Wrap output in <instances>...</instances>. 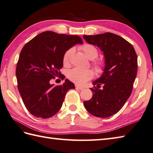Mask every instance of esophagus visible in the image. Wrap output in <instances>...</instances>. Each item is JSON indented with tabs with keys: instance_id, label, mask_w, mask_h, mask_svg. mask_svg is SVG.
Segmentation results:
<instances>
[{
	"instance_id": "obj_1",
	"label": "esophagus",
	"mask_w": 153,
	"mask_h": 153,
	"mask_svg": "<svg viewBox=\"0 0 153 153\" xmlns=\"http://www.w3.org/2000/svg\"><path fill=\"white\" fill-rule=\"evenodd\" d=\"M75 87H76V89L80 90H81L84 89L83 87H82V86H79V85H76V86H75Z\"/></svg>"
}]
</instances>
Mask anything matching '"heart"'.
Here are the masks:
<instances>
[{"label": "heart", "instance_id": "obj_1", "mask_svg": "<svg viewBox=\"0 0 153 153\" xmlns=\"http://www.w3.org/2000/svg\"><path fill=\"white\" fill-rule=\"evenodd\" d=\"M84 53L89 59H94L98 57V51L96 47L91 44H85L81 47ZM73 49H69L67 50L63 56V63L67 65L70 62L71 55L73 54ZM96 68L98 72L102 70V64L101 63H96ZM94 76V73L90 70H84L79 68H74L68 73V77L74 83L82 85L86 81L91 79Z\"/></svg>", "mask_w": 153, "mask_h": 153}]
</instances>
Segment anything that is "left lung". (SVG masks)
<instances>
[{
  "mask_svg": "<svg viewBox=\"0 0 153 153\" xmlns=\"http://www.w3.org/2000/svg\"><path fill=\"white\" fill-rule=\"evenodd\" d=\"M85 41L96 45L103 52L104 68L99 79L92 82V98L84 102L90 114L109 117L123 106L131 94L137 71V56L130 43L116 34L107 32L84 35ZM103 86L100 89V85Z\"/></svg>",
  "mask_w": 153,
  "mask_h": 153,
  "instance_id": "left-lung-1",
  "label": "left lung"
}]
</instances>
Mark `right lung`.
Masks as SVG:
<instances>
[{"label":"right lung","mask_w":153,"mask_h":153,"mask_svg":"<svg viewBox=\"0 0 153 153\" xmlns=\"http://www.w3.org/2000/svg\"><path fill=\"white\" fill-rule=\"evenodd\" d=\"M82 44L78 36L46 31L38 34L22 49L16 70L18 88L31 114L43 119L53 116L60 110L68 90L74 85L65 79L54 86L50 80L61 75L63 56L76 44Z\"/></svg>","instance_id":"obj_1"}]
</instances>
